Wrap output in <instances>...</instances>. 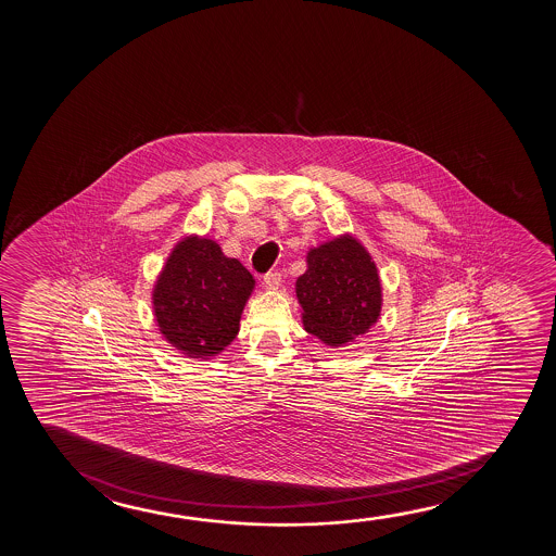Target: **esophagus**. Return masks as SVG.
<instances>
[{
	"label": "esophagus",
	"mask_w": 556,
	"mask_h": 556,
	"mask_svg": "<svg viewBox=\"0 0 556 556\" xmlns=\"http://www.w3.org/2000/svg\"><path fill=\"white\" fill-rule=\"evenodd\" d=\"M282 275L279 271H269V274L264 275V285H266V289L275 290L279 289V285H281Z\"/></svg>",
	"instance_id": "1"
}]
</instances>
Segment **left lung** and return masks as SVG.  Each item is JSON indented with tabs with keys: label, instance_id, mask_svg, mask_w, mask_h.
Wrapping results in <instances>:
<instances>
[{
	"label": "left lung",
	"instance_id": "left-lung-1",
	"mask_svg": "<svg viewBox=\"0 0 556 556\" xmlns=\"http://www.w3.org/2000/svg\"><path fill=\"white\" fill-rule=\"evenodd\" d=\"M298 302L309 334L340 348L365 334L381 312L378 267L355 237H336L307 252L296 281Z\"/></svg>",
	"mask_w": 556,
	"mask_h": 556
}]
</instances>
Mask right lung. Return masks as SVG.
I'll return each mask as SVG.
<instances>
[{
	"label": "right lung",
	"mask_w": 556,
	"mask_h": 556,
	"mask_svg": "<svg viewBox=\"0 0 556 556\" xmlns=\"http://www.w3.org/2000/svg\"><path fill=\"white\" fill-rule=\"evenodd\" d=\"M252 289L249 269L213 239L186 237L153 287L161 334L188 357H214L233 342Z\"/></svg>",
	"instance_id": "add662e5"
}]
</instances>
